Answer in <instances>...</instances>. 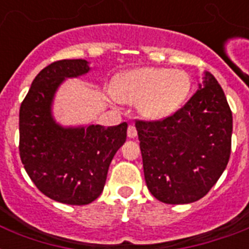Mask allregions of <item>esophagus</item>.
I'll return each instance as SVG.
<instances>
[{
  "instance_id": "1",
  "label": "esophagus",
  "mask_w": 249,
  "mask_h": 249,
  "mask_svg": "<svg viewBox=\"0 0 249 249\" xmlns=\"http://www.w3.org/2000/svg\"><path fill=\"white\" fill-rule=\"evenodd\" d=\"M128 137L129 138H134V137H137V129L134 125H129L128 126Z\"/></svg>"
}]
</instances>
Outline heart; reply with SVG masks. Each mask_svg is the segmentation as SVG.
Listing matches in <instances>:
<instances>
[{
    "mask_svg": "<svg viewBox=\"0 0 249 249\" xmlns=\"http://www.w3.org/2000/svg\"><path fill=\"white\" fill-rule=\"evenodd\" d=\"M190 90L185 72L144 67L121 73L112 88L113 97L123 103H137L138 111L150 120H159L177 111Z\"/></svg>",
    "mask_w": 249,
    "mask_h": 249,
    "instance_id": "heart-1",
    "label": "heart"
}]
</instances>
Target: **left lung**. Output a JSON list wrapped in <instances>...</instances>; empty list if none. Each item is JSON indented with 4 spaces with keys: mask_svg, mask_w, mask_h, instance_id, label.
<instances>
[{
    "mask_svg": "<svg viewBox=\"0 0 249 249\" xmlns=\"http://www.w3.org/2000/svg\"><path fill=\"white\" fill-rule=\"evenodd\" d=\"M143 173L150 193L166 204H187L208 194L228 165L232 113L217 80L161 120H137Z\"/></svg>",
    "mask_w": 249,
    "mask_h": 249,
    "instance_id": "1",
    "label": "left lung"
}]
</instances>
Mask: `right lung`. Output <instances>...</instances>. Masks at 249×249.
Here are the masks:
<instances>
[{
  "label": "right lung",
  "instance_id": "right-lung-1",
  "mask_svg": "<svg viewBox=\"0 0 249 249\" xmlns=\"http://www.w3.org/2000/svg\"><path fill=\"white\" fill-rule=\"evenodd\" d=\"M90 71L85 59H63L35 77L19 111V154L41 193L59 203L85 205L103 191L113 156L126 141V123L63 128L52 115L59 85Z\"/></svg>",
  "mask_w": 249,
  "mask_h": 249
}]
</instances>
